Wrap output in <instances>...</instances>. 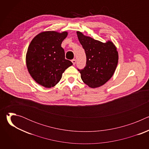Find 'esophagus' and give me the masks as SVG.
<instances>
[{
	"label": "esophagus",
	"mask_w": 149,
	"mask_h": 149,
	"mask_svg": "<svg viewBox=\"0 0 149 149\" xmlns=\"http://www.w3.org/2000/svg\"><path fill=\"white\" fill-rule=\"evenodd\" d=\"M71 61H72V63H73V65H75V63H76V59H73Z\"/></svg>",
	"instance_id": "obj_1"
}]
</instances>
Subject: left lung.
<instances>
[{"instance_id":"left-lung-1","label":"left lung","mask_w":149,"mask_h":149,"mask_svg":"<svg viewBox=\"0 0 149 149\" xmlns=\"http://www.w3.org/2000/svg\"><path fill=\"white\" fill-rule=\"evenodd\" d=\"M78 38L86 54V66L78 70L82 81L90 87H99L107 82L116 69L118 54L110 40L103 43L77 32Z\"/></svg>"}]
</instances>
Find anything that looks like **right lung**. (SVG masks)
<instances>
[{
  "instance_id": "right-lung-1",
  "label": "right lung",
  "mask_w": 149,
  "mask_h": 149,
  "mask_svg": "<svg viewBox=\"0 0 149 149\" xmlns=\"http://www.w3.org/2000/svg\"><path fill=\"white\" fill-rule=\"evenodd\" d=\"M67 32L45 31L37 35L30 43L26 55V66L32 78L46 88L54 87L62 73L72 63L65 58L61 44Z\"/></svg>"
}]
</instances>
